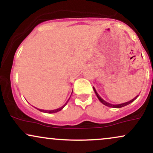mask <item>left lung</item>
Here are the masks:
<instances>
[{
	"label": "left lung",
	"instance_id": "8db88e82",
	"mask_svg": "<svg viewBox=\"0 0 153 153\" xmlns=\"http://www.w3.org/2000/svg\"><path fill=\"white\" fill-rule=\"evenodd\" d=\"M94 91H95V93H96V96H97L98 99H99V101H101V102L103 104H104L105 106H109V107H112V108H122V107H123V106H127V105L129 104V103H131V102H133V101H134V100L136 99L138 97V96H137L136 97L134 98V99H131V100H130V101H127V102H126V103H121V104H117V105H114V104H111V103H108V102H106V101H105L104 100H103V99H101V96H100L98 94V93L96 92V89H95V88H94Z\"/></svg>",
	"mask_w": 153,
	"mask_h": 153
}]
</instances>
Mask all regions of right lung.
<instances>
[{"instance_id":"1","label":"right lung","mask_w":153,"mask_h":153,"mask_svg":"<svg viewBox=\"0 0 153 153\" xmlns=\"http://www.w3.org/2000/svg\"><path fill=\"white\" fill-rule=\"evenodd\" d=\"M69 99L68 100V101H67V102L65 103L64 105H63V106H62V107H60V108H57V109H54V110H50V111H48V110H42V109H39V108H37V109L39 110V111H42V112H45V113H49V114H52V113H56V112H58V111H61L62 109L63 108H64L65 106V105L67 104V103H68V101H69Z\"/></svg>"}]
</instances>
